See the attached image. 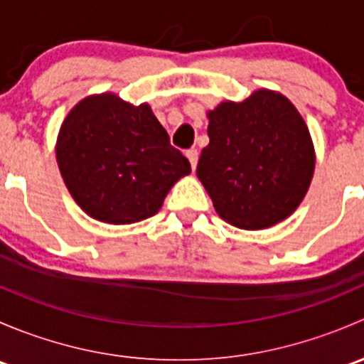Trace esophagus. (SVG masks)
<instances>
[{
    "instance_id": "1",
    "label": "esophagus",
    "mask_w": 364,
    "mask_h": 364,
    "mask_svg": "<svg viewBox=\"0 0 364 364\" xmlns=\"http://www.w3.org/2000/svg\"><path fill=\"white\" fill-rule=\"evenodd\" d=\"M186 159L190 160V165H192V168L193 171H196V167H197V160H199V151H197V149H188V151H186Z\"/></svg>"
}]
</instances>
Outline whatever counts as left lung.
I'll return each instance as SVG.
<instances>
[{
  "instance_id": "8db88e82",
  "label": "left lung",
  "mask_w": 364,
  "mask_h": 364,
  "mask_svg": "<svg viewBox=\"0 0 364 364\" xmlns=\"http://www.w3.org/2000/svg\"><path fill=\"white\" fill-rule=\"evenodd\" d=\"M208 119L197 178L220 218L245 230L289 218L315 171L314 141L294 104L262 87L243 102H222Z\"/></svg>"
}]
</instances>
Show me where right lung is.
I'll return each mask as SVG.
<instances>
[{
    "label": "right lung",
    "mask_w": 364,
    "mask_h": 364,
    "mask_svg": "<svg viewBox=\"0 0 364 364\" xmlns=\"http://www.w3.org/2000/svg\"><path fill=\"white\" fill-rule=\"evenodd\" d=\"M56 160L70 196L91 218L127 225L156 215L190 161L168 142L149 104L90 95L61 123Z\"/></svg>",
    "instance_id": "obj_1"
}]
</instances>
